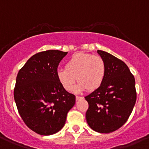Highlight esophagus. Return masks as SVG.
<instances>
[{
	"instance_id": "obj_1",
	"label": "esophagus",
	"mask_w": 149,
	"mask_h": 149,
	"mask_svg": "<svg viewBox=\"0 0 149 149\" xmlns=\"http://www.w3.org/2000/svg\"><path fill=\"white\" fill-rule=\"evenodd\" d=\"M76 98L77 101H79V100H81V99H83V97L81 96H76Z\"/></svg>"
}]
</instances>
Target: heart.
Instances as JSON below:
<instances>
[{"label": "heart", "mask_w": 149, "mask_h": 149, "mask_svg": "<svg viewBox=\"0 0 149 149\" xmlns=\"http://www.w3.org/2000/svg\"><path fill=\"white\" fill-rule=\"evenodd\" d=\"M106 65L102 57L87 53H77L72 56L65 64V68L56 70L58 81L67 91L73 90L77 78L76 93L85 90H97L103 82Z\"/></svg>", "instance_id": "heart-1"}]
</instances>
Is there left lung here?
I'll list each match as a JSON object with an SVG mask.
<instances>
[{"label":"left lung","instance_id":"left-lung-1","mask_svg":"<svg viewBox=\"0 0 149 149\" xmlns=\"http://www.w3.org/2000/svg\"><path fill=\"white\" fill-rule=\"evenodd\" d=\"M106 72L101 85L85 97L89 108L86 120L93 130L109 133L129 118L137 98L134 77L127 65L112 54L98 50Z\"/></svg>","mask_w":149,"mask_h":149}]
</instances>
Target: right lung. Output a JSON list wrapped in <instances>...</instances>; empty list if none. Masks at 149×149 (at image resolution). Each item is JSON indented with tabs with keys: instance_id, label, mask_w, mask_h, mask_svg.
<instances>
[{
	"instance_id": "right-lung-1",
	"label": "right lung",
	"mask_w": 149,
	"mask_h": 149,
	"mask_svg": "<svg viewBox=\"0 0 149 149\" xmlns=\"http://www.w3.org/2000/svg\"><path fill=\"white\" fill-rule=\"evenodd\" d=\"M68 52L48 50L33 55L19 70L14 98L26 126L41 135H51L65 126L76 96L62 87L56 76Z\"/></svg>"
}]
</instances>
